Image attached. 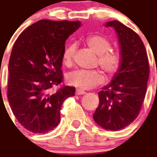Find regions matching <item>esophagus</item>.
Segmentation results:
<instances>
[{
    "mask_svg": "<svg viewBox=\"0 0 157 157\" xmlns=\"http://www.w3.org/2000/svg\"><path fill=\"white\" fill-rule=\"evenodd\" d=\"M75 93H76V95H82V94H85V91L81 89H77Z\"/></svg>",
    "mask_w": 157,
    "mask_h": 157,
    "instance_id": "esophagus-1",
    "label": "esophagus"
}]
</instances>
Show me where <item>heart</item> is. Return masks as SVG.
<instances>
[{
    "instance_id": "obj_1",
    "label": "heart",
    "mask_w": 157,
    "mask_h": 157,
    "mask_svg": "<svg viewBox=\"0 0 157 157\" xmlns=\"http://www.w3.org/2000/svg\"><path fill=\"white\" fill-rule=\"evenodd\" d=\"M86 43L98 56V65L101 70L108 76L115 75L121 65V56L117 51L110 50V41L100 34H93L87 37ZM75 52V44H70L65 47L62 54L64 65L70 66L72 64ZM66 79L69 84L82 89H88L101 84L103 82V76L98 70H75L68 74Z\"/></svg>"
}]
</instances>
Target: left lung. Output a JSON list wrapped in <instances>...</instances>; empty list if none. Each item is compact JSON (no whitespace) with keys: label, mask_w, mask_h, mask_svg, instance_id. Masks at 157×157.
Listing matches in <instances>:
<instances>
[{"label":"left lung","mask_w":157,"mask_h":157,"mask_svg":"<svg viewBox=\"0 0 157 157\" xmlns=\"http://www.w3.org/2000/svg\"><path fill=\"white\" fill-rule=\"evenodd\" d=\"M117 33L121 65L110 82L98 92L99 105L93 120L106 130L127 127L139 114L149 78V63L139 36L118 20L107 22Z\"/></svg>","instance_id":"8db88e82"}]
</instances>
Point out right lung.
<instances>
[{
    "mask_svg": "<svg viewBox=\"0 0 157 157\" xmlns=\"http://www.w3.org/2000/svg\"><path fill=\"white\" fill-rule=\"evenodd\" d=\"M81 25L80 21L42 19L27 28L14 42L7 97L14 116L27 130L45 133L56 128L64 101L75 95V87L70 86L50 92L63 81L65 41Z\"/></svg>",
    "mask_w": 157,
    "mask_h": 157,
    "instance_id": "obj_1",
    "label": "right lung"
}]
</instances>
